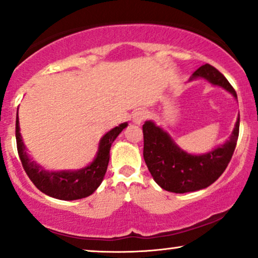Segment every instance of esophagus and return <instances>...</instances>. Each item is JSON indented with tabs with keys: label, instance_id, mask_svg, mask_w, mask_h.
Listing matches in <instances>:
<instances>
[{
	"label": "esophagus",
	"instance_id": "esophagus-1",
	"mask_svg": "<svg viewBox=\"0 0 258 258\" xmlns=\"http://www.w3.org/2000/svg\"><path fill=\"white\" fill-rule=\"evenodd\" d=\"M146 115H147V113H146V111H145V110H137L132 114V121L136 125H140L141 122L145 120Z\"/></svg>",
	"mask_w": 258,
	"mask_h": 258
}]
</instances>
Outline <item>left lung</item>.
I'll return each instance as SVG.
<instances>
[{"label":"left lung","mask_w":258,"mask_h":258,"mask_svg":"<svg viewBox=\"0 0 258 258\" xmlns=\"http://www.w3.org/2000/svg\"><path fill=\"white\" fill-rule=\"evenodd\" d=\"M195 79H205L212 85L220 86L237 99L230 83L212 65L205 64L199 68L189 82ZM238 131L239 115L226 143L208 153L190 154L177 146L164 128L147 120L143 125L145 162L162 189L179 194L203 189L215 182L226 170L236 147Z\"/></svg>","instance_id":"1"}]
</instances>
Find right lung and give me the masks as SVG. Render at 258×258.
<instances>
[{"mask_svg": "<svg viewBox=\"0 0 258 258\" xmlns=\"http://www.w3.org/2000/svg\"><path fill=\"white\" fill-rule=\"evenodd\" d=\"M127 122L104 134L98 145V151L93 161L88 166L77 170H48L43 168L27 153V147L20 132L19 114L16 115V143L22 166L29 179L42 193L58 200L72 201L91 195L103 181L110 161V150L112 144L121 131L127 127Z\"/></svg>", "mask_w": 258, "mask_h": 258, "instance_id": "add662e5", "label": "right lung"}]
</instances>
